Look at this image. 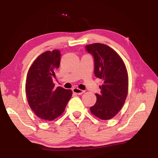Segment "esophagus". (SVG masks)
<instances>
[{
	"mask_svg": "<svg viewBox=\"0 0 158 158\" xmlns=\"http://www.w3.org/2000/svg\"><path fill=\"white\" fill-rule=\"evenodd\" d=\"M73 92L76 95H81L84 93V90H82L81 89H79L78 88H74L73 89Z\"/></svg>",
	"mask_w": 158,
	"mask_h": 158,
	"instance_id": "34e87169",
	"label": "esophagus"
}]
</instances>
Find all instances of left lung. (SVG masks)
Returning <instances> with one entry per match:
<instances>
[{
    "label": "left lung",
    "instance_id": "1",
    "mask_svg": "<svg viewBox=\"0 0 158 158\" xmlns=\"http://www.w3.org/2000/svg\"><path fill=\"white\" fill-rule=\"evenodd\" d=\"M85 50L94 60V73L103 79L97 101L90 108L91 113L102 120L114 118L121 110L128 90V75L125 63L114 49L104 44L85 46Z\"/></svg>",
    "mask_w": 158,
    "mask_h": 158
}]
</instances>
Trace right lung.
<instances>
[{
    "label": "right lung",
    "mask_w": 158,
    "mask_h": 158,
    "mask_svg": "<svg viewBox=\"0 0 158 158\" xmlns=\"http://www.w3.org/2000/svg\"><path fill=\"white\" fill-rule=\"evenodd\" d=\"M60 60L59 51H48L36 58L28 72L26 92L28 105L37 116L46 121L60 116L73 94L71 90L54 89Z\"/></svg>",
    "instance_id": "obj_1"
}]
</instances>
